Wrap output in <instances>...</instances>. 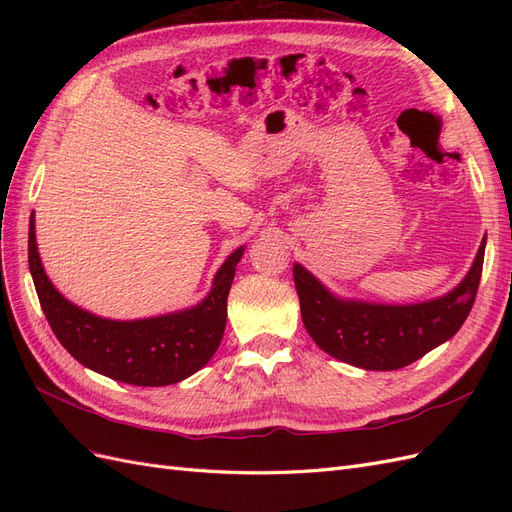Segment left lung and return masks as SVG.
Returning a JSON list of instances; mask_svg holds the SVG:
<instances>
[{
	"label": "left lung",
	"mask_w": 512,
	"mask_h": 512,
	"mask_svg": "<svg viewBox=\"0 0 512 512\" xmlns=\"http://www.w3.org/2000/svg\"><path fill=\"white\" fill-rule=\"evenodd\" d=\"M485 239L470 273L446 297L418 305H371L335 299L312 273L294 265L301 318L314 342L335 359L376 371L401 369L451 339L476 299Z\"/></svg>",
	"instance_id": "1"
}]
</instances>
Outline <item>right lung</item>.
<instances>
[{"label": "right lung", "instance_id": "right-lung-1", "mask_svg": "<svg viewBox=\"0 0 512 512\" xmlns=\"http://www.w3.org/2000/svg\"><path fill=\"white\" fill-rule=\"evenodd\" d=\"M241 254L243 247L228 256L200 305L170 316L117 322L85 312L53 288L38 256L34 218L29 220V271L59 344L85 367L134 386L175 384L209 363L222 342L226 301Z\"/></svg>", "mask_w": 512, "mask_h": 512}]
</instances>
